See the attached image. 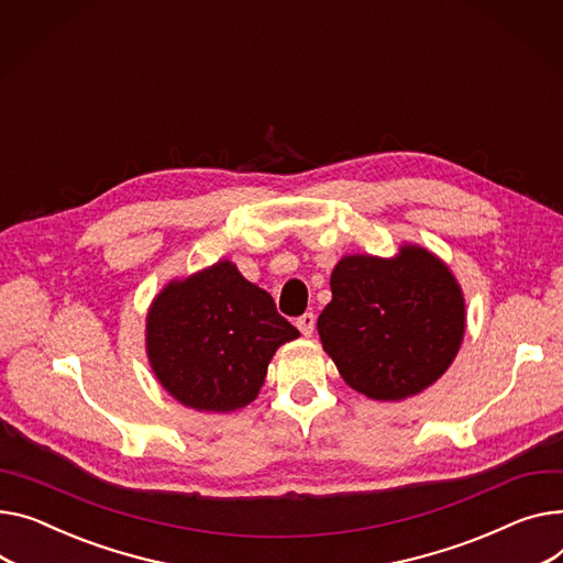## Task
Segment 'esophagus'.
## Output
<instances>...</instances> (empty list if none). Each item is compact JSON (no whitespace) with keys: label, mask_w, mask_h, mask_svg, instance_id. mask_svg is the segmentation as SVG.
I'll return each mask as SVG.
<instances>
[{"label":"esophagus","mask_w":563,"mask_h":563,"mask_svg":"<svg viewBox=\"0 0 563 563\" xmlns=\"http://www.w3.org/2000/svg\"><path fill=\"white\" fill-rule=\"evenodd\" d=\"M314 323H317V319H314V314H312V312H306L303 317H298V319H296L298 330H301L306 336H312V332H314Z\"/></svg>","instance_id":"1"}]
</instances>
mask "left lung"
Masks as SVG:
<instances>
[{
	"label": "left lung",
	"instance_id": "8db88e82",
	"mask_svg": "<svg viewBox=\"0 0 563 563\" xmlns=\"http://www.w3.org/2000/svg\"><path fill=\"white\" fill-rule=\"evenodd\" d=\"M332 301L317 321L323 351L349 387L373 400H405L434 385L460 353L464 291L445 262L419 244L394 257L344 255Z\"/></svg>",
	"mask_w": 563,
	"mask_h": 563
}]
</instances>
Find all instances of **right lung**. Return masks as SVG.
<instances>
[{"label": "right lung", "mask_w": 563, "mask_h": 563, "mask_svg": "<svg viewBox=\"0 0 563 563\" xmlns=\"http://www.w3.org/2000/svg\"><path fill=\"white\" fill-rule=\"evenodd\" d=\"M144 332L165 391L214 415L253 402L274 353L301 334L231 260L169 280L148 306Z\"/></svg>", "instance_id": "right-lung-1"}]
</instances>
